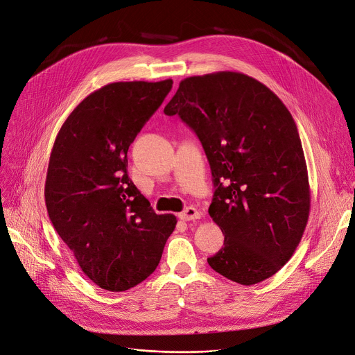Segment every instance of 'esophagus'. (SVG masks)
<instances>
[{
    "label": "esophagus",
    "instance_id": "esophagus-1",
    "mask_svg": "<svg viewBox=\"0 0 355 355\" xmlns=\"http://www.w3.org/2000/svg\"><path fill=\"white\" fill-rule=\"evenodd\" d=\"M178 218H180L181 220H196V219H200V218H201V212H200L197 208H194V207H188L187 209H184V211L178 215Z\"/></svg>",
    "mask_w": 355,
    "mask_h": 355
}]
</instances>
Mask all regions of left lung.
Listing matches in <instances>:
<instances>
[{
  "instance_id": "8db88e82",
  "label": "left lung",
  "mask_w": 355,
  "mask_h": 355,
  "mask_svg": "<svg viewBox=\"0 0 355 355\" xmlns=\"http://www.w3.org/2000/svg\"><path fill=\"white\" fill-rule=\"evenodd\" d=\"M164 113L196 132L209 161L216 189L208 212L225 236L209 266L245 286L273 276L295 253L310 212L292 114L268 86L239 72L181 80Z\"/></svg>"
}]
</instances>
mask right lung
<instances>
[{
    "label": "right lung",
    "mask_w": 355,
    "mask_h": 355,
    "mask_svg": "<svg viewBox=\"0 0 355 355\" xmlns=\"http://www.w3.org/2000/svg\"><path fill=\"white\" fill-rule=\"evenodd\" d=\"M173 80L114 82L90 93L55 139L45 204L83 273L124 292L158 266L177 218L157 215L127 174V151Z\"/></svg>",
    "instance_id": "1"
}]
</instances>
